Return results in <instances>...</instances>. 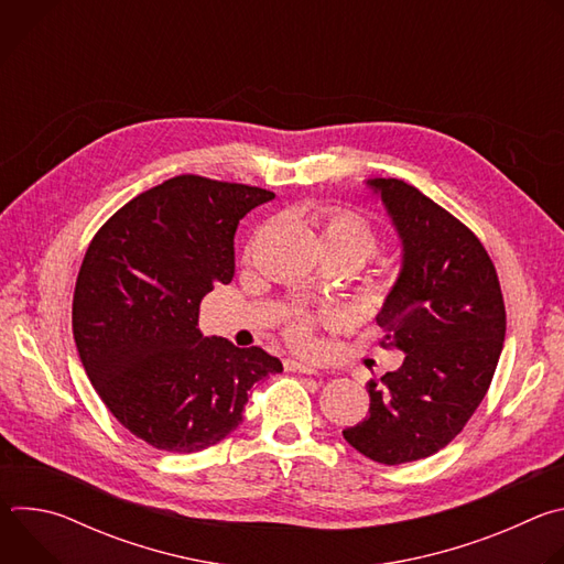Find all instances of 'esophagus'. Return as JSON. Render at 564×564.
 <instances>
[{
  "label": "esophagus",
  "mask_w": 564,
  "mask_h": 564,
  "mask_svg": "<svg viewBox=\"0 0 564 564\" xmlns=\"http://www.w3.org/2000/svg\"><path fill=\"white\" fill-rule=\"evenodd\" d=\"M285 368L290 372H301V375H316V368L310 366V364H303V361H296V359H285Z\"/></svg>",
  "instance_id": "obj_1"
}]
</instances>
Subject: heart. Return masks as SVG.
<instances>
[{
	"label": "heart",
	"instance_id": "1",
	"mask_svg": "<svg viewBox=\"0 0 564 564\" xmlns=\"http://www.w3.org/2000/svg\"><path fill=\"white\" fill-rule=\"evenodd\" d=\"M318 240L326 259H344L357 268L364 265L379 250L377 229L364 216L348 209H333L324 216ZM321 318L330 316L324 314ZM290 335L296 341H303L307 337V316H299L294 321Z\"/></svg>",
	"mask_w": 564,
	"mask_h": 564
}]
</instances>
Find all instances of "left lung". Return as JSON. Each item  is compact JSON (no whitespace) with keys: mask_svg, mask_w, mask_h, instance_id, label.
Returning a JSON list of instances; mask_svg holds the SVG:
<instances>
[{"mask_svg":"<svg viewBox=\"0 0 564 564\" xmlns=\"http://www.w3.org/2000/svg\"><path fill=\"white\" fill-rule=\"evenodd\" d=\"M401 243L399 274L377 312L404 364L368 381V417L346 442L379 464L444 448L485 399L507 333L496 268L477 236L413 185L372 178Z\"/></svg>","mask_w":564,"mask_h":564,"instance_id":"1","label":"left lung"}]
</instances>
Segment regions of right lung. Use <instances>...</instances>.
<instances>
[{"mask_svg": "<svg viewBox=\"0 0 564 564\" xmlns=\"http://www.w3.org/2000/svg\"><path fill=\"white\" fill-rule=\"evenodd\" d=\"M274 194L176 176L94 236L73 294V337L96 392L142 442L198 453L243 422L248 390L283 370L263 348L203 337L198 310L234 276L238 220Z\"/></svg>", "mask_w": 564, "mask_h": 564, "instance_id": "obj_1", "label": "right lung"}]
</instances>
